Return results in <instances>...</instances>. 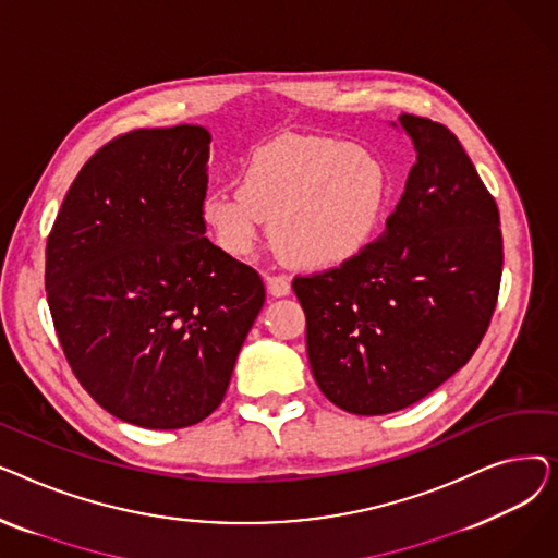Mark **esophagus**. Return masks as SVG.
<instances>
[{
	"instance_id": "1",
	"label": "esophagus",
	"mask_w": 558,
	"mask_h": 558,
	"mask_svg": "<svg viewBox=\"0 0 558 558\" xmlns=\"http://www.w3.org/2000/svg\"><path fill=\"white\" fill-rule=\"evenodd\" d=\"M267 289L271 296H287L291 291V282L284 274H274V276H267Z\"/></svg>"
}]
</instances>
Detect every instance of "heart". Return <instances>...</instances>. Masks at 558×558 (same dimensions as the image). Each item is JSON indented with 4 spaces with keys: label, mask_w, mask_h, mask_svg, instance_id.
<instances>
[{
    "label": "heart",
    "mask_w": 558,
    "mask_h": 558,
    "mask_svg": "<svg viewBox=\"0 0 558 558\" xmlns=\"http://www.w3.org/2000/svg\"><path fill=\"white\" fill-rule=\"evenodd\" d=\"M387 169L332 140L274 142L246 160L240 190L203 198V219L230 255H246L269 223L276 253L296 267H337L371 242L387 201Z\"/></svg>",
    "instance_id": "heart-1"
}]
</instances>
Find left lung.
I'll return each instance as SVG.
<instances>
[{"label": "left lung", "mask_w": 558, "mask_h": 558, "mask_svg": "<svg viewBox=\"0 0 558 558\" xmlns=\"http://www.w3.org/2000/svg\"><path fill=\"white\" fill-rule=\"evenodd\" d=\"M416 162L387 228L353 259L294 287L324 396L357 416L418 402L480 348L502 280L497 203L457 135L402 112Z\"/></svg>", "instance_id": "1"}]
</instances>
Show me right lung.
Returning a JSON list of instances; mask_svg holds the SVG:
<instances>
[{
    "mask_svg": "<svg viewBox=\"0 0 558 558\" xmlns=\"http://www.w3.org/2000/svg\"><path fill=\"white\" fill-rule=\"evenodd\" d=\"M210 133L137 129L83 165L47 238L65 360L108 414L179 429L221 404L264 305L248 264L205 234Z\"/></svg>",
    "mask_w": 558,
    "mask_h": 558,
    "instance_id": "add662e5",
    "label": "right lung"
}]
</instances>
